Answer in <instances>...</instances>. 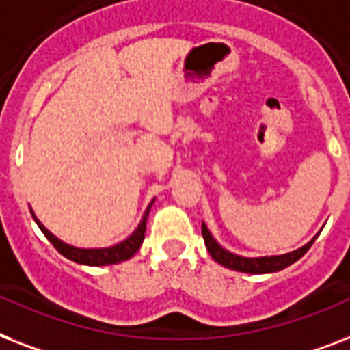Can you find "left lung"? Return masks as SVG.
I'll return each instance as SVG.
<instances>
[{
	"label": "left lung",
	"instance_id": "1",
	"mask_svg": "<svg viewBox=\"0 0 350 350\" xmlns=\"http://www.w3.org/2000/svg\"><path fill=\"white\" fill-rule=\"evenodd\" d=\"M202 237H204V245L210 252V256L226 268H232V270H237V272H246V273H272L279 272L283 268L291 267L292 262H296L297 259H301L307 250L312 246V243L316 241L314 237L312 241H308L307 245L297 248L294 252H288V254H283V256H268V257H243L235 256L232 252L224 250L223 246L219 245L217 241L213 239L210 230L206 228V224L202 223Z\"/></svg>",
	"mask_w": 350,
	"mask_h": 350
}]
</instances>
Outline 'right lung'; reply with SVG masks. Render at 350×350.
<instances>
[{"label": "right lung", "mask_w": 350, "mask_h": 350, "mask_svg": "<svg viewBox=\"0 0 350 350\" xmlns=\"http://www.w3.org/2000/svg\"><path fill=\"white\" fill-rule=\"evenodd\" d=\"M153 200H151L150 206H148V210H146L144 217H142V221H140V224H138V228L135 230V232H133L126 241H122V243H118V245L115 246H109V248H77V246L67 245V243H64V241H59L56 235L51 234V232H49V230L45 228L40 221H38L34 213H32V217H34V221L38 223V226H40V230L43 232V235L53 243L54 248H56L62 256L67 257V259H71V261L75 262H80V265H89V267H105V265H116V262L126 261V259H129V257H133L135 254H137L140 245H142V241H144L146 221H148V215H150Z\"/></svg>", "instance_id": "1"}]
</instances>
